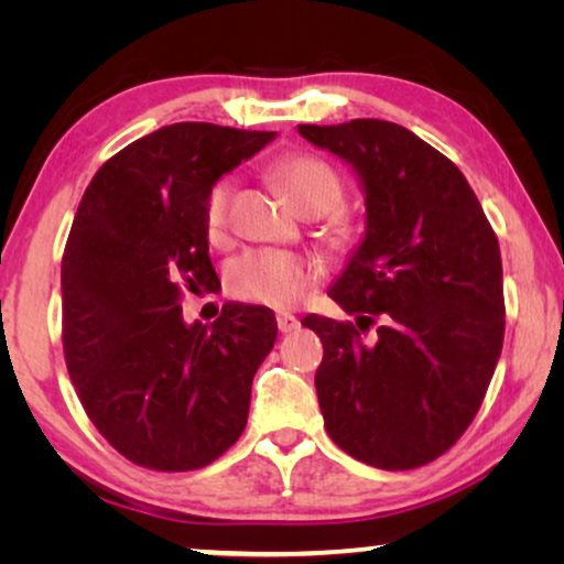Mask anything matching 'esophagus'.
<instances>
[{
  "instance_id": "34e87169",
  "label": "esophagus",
  "mask_w": 564,
  "mask_h": 564,
  "mask_svg": "<svg viewBox=\"0 0 564 564\" xmlns=\"http://www.w3.org/2000/svg\"><path fill=\"white\" fill-rule=\"evenodd\" d=\"M276 328H280L282 334H292V330L300 328V321L292 313H280L276 315Z\"/></svg>"
}]
</instances>
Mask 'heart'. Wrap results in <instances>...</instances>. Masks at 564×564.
Wrapping results in <instances>:
<instances>
[{
    "label": "heart",
    "instance_id": "heart-1",
    "mask_svg": "<svg viewBox=\"0 0 564 564\" xmlns=\"http://www.w3.org/2000/svg\"><path fill=\"white\" fill-rule=\"evenodd\" d=\"M272 180L300 215L328 213L341 199V182L334 169L313 156L276 161L272 166ZM230 192H234V184L223 180L207 195L205 220L210 234H220L226 228ZM315 276H318V267L311 259L290 251L259 249L243 253L228 267V288L236 297L251 300V303L290 307L303 297Z\"/></svg>",
    "mask_w": 564,
    "mask_h": 564
}]
</instances>
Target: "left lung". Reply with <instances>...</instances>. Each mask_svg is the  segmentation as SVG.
Returning a JSON list of instances; mask_svg holds the SVG:
<instances>
[{
  "instance_id": "1",
  "label": "left lung",
  "mask_w": 564,
  "mask_h": 564,
  "mask_svg": "<svg viewBox=\"0 0 564 564\" xmlns=\"http://www.w3.org/2000/svg\"><path fill=\"white\" fill-rule=\"evenodd\" d=\"M351 166L365 236L328 297L354 323L305 315L323 341L315 390L326 431L354 459L413 469L473 423L503 349L498 238L465 174L388 120L297 126ZM381 318L375 339L359 329Z\"/></svg>"
}]
</instances>
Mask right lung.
I'll return each instance as SVG.
<instances>
[{
	"mask_svg": "<svg viewBox=\"0 0 564 564\" xmlns=\"http://www.w3.org/2000/svg\"><path fill=\"white\" fill-rule=\"evenodd\" d=\"M276 133L174 122L102 164L68 234L66 367L99 434L135 465L187 473L243 434L251 382L276 341L264 305L187 323L182 288L218 290L205 203Z\"/></svg>",
	"mask_w": 564,
	"mask_h": 564,
	"instance_id": "obj_1",
	"label": "right lung"
}]
</instances>
